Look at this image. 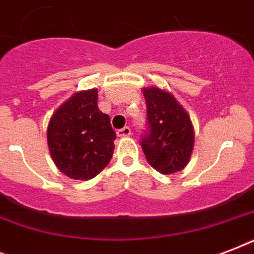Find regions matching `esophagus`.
<instances>
[{
    "mask_svg": "<svg viewBox=\"0 0 254 254\" xmlns=\"http://www.w3.org/2000/svg\"><path fill=\"white\" fill-rule=\"evenodd\" d=\"M130 134H131V130L129 127H123V129L117 130V135H119V137H129Z\"/></svg>",
    "mask_w": 254,
    "mask_h": 254,
    "instance_id": "34e87169",
    "label": "esophagus"
}]
</instances>
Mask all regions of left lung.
Here are the masks:
<instances>
[{
	"label": "left lung",
	"mask_w": 254,
	"mask_h": 254,
	"mask_svg": "<svg viewBox=\"0 0 254 254\" xmlns=\"http://www.w3.org/2000/svg\"><path fill=\"white\" fill-rule=\"evenodd\" d=\"M146 130L141 147L150 166L161 174L181 171L193 149V129L187 112L175 97L157 87L143 88Z\"/></svg>",
	"instance_id": "8db88e82"
}]
</instances>
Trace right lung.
Segmentation results:
<instances>
[{
  "mask_svg": "<svg viewBox=\"0 0 254 254\" xmlns=\"http://www.w3.org/2000/svg\"><path fill=\"white\" fill-rule=\"evenodd\" d=\"M116 133L97 107V89L77 92L53 115L47 127L50 154L62 173L88 181L113 155Z\"/></svg>",
  "mask_w": 254,
  "mask_h": 254,
  "instance_id": "add662e5",
  "label": "right lung"
}]
</instances>
